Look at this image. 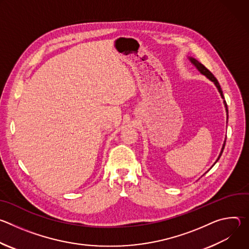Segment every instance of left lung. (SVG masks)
I'll use <instances>...</instances> for the list:
<instances>
[{
	"instance_id": "1",
	"label": "left lung",
	"mask_w": 249,
	"mask_h": 249,
	"mask_svg": "<svg viewBox=\"0 0 249 249\" xmlns=\"http://www.w3.org/2000/svg\"><path fill=\"white\" fill-rule=\"evenodd\" d=\"M188 59H189V61L191 62V64L199 71V72L202 74V75H204L209 81H211L213 84H214L215 86H216V88H217V89H218V91L220 92V94H221V97L222 98H224V94H223V90H222V89H221V86H220V84H219V82H218V80L214 77V75H213L210 71L203 65V64H201L198 60H196L195 58H193V57H188ZM224 105H225V108H226V112H227V121H228V118H229V110H228V106H227V102L224 100ZM225 145H226V140L224 141V144H223V147H222V150H221V152H220V155H219V157H218V159H217V160L215 161V163L220 160V158H221V156H222V154H223V151H224V149H225ZM215 163L213 164L212 166H211V168L215 165ZM210 168V169H211ZM209 169V170H210ZM209 170H207L206 172H208ZM205 172V173H206ZM204 173V174H205ZM203 174V175H204Z\"/></svg>"
}]
</instances>
